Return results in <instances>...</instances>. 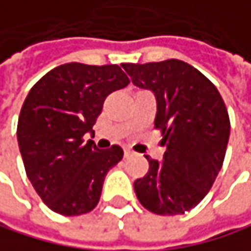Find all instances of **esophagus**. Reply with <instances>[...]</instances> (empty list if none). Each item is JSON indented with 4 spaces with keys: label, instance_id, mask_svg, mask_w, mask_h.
<instances>
[{
    "label": "esophagus",
    "instance_id": "esophagus-1",
    "mask_svg": "<svg viewBox=\"0 0 251 251\" xmlns=\"http://www.w3.org/2000/svg\"><path fill=\"white\" fill-rule=\"evenodd\" d=\"M132 154H134V151H132V150H129V149L125 150V157H131Z\"/></svg>",
    "mask_w": 251,
    "mask_h": 251
}]
</instances>
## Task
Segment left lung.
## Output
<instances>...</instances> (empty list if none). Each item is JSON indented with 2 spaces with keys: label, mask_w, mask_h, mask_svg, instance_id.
<instances>
[{
  "label": "left lung",
  "mask_w": 251,
  "mask_h": 251,
  "mask_svg": "<svg viewBox=\"0 0 251 251\" xmlns=\"http://www.w3.org/2000/svg\"><path fill=\"white\" fill-rule=\"evenodd\" d=\"M122 67L157 100L154 128L166 151L163 162L146 157L149 172L134 182L140 203L162 216L196 207L212 188L225 159L229 116L216 86L191 64L171 58Z\"/></svg>",
  "instance_id": "obj_1"
}]
</instances>
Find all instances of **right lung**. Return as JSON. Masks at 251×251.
I'll return each instance as SVG.
<instances>
[{"label": "right lung", "mask_w": 251, "mask_h": 251, "mask_svg": "<svg viewBox=\"0 0 251 251\" xmlns=\"http://www.w3.org/2000/svg\"><path fill=\"white\" fill-rule=\"evenodd\" d=\"M128 83L117 64L66 63L29 91L19 114L17 141L26 175L52 212L77 216L98 204L104 178L123 150H98L85 135L94 132L107 95Z\"/></svg>", "instance_id": "right-lung-1"}]
</instances>
